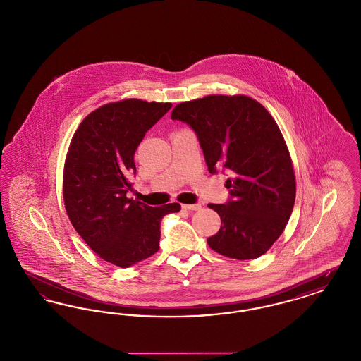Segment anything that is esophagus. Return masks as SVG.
Returning a JSON list of instances; mask_svg holds the SVG:
<instances>
[{"label":"esophagus","instance_id":"1","mask_svg":"<svg viewBox=\"0 0 361 361\" xmlns=\"http://www.w3.org/2000/svg\"><path fill=\"white\" fill-rule=\"evenodd\" d=\"M200 208H202L200 204H183V209L185 211H197Z\"/></svg>","mask_w":361,"mask_h":361}]
</instances>
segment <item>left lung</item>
<instances>
[{
  "mask_svg": "<svg viewBox=\"0 0 361 361\" xmlns=\"http://www.w3.org/2000/svg\"><path fill=\"white\" fill-rule=\"evenodd\" d=\"M173 121L197 135L209 173L230 172L226 204H208L221 216L208 246L235 259L262 256L281 235L295 203V173L275 119L247 96L212 94L178 104Z\"/></svg>",
  "mask_w": 361,
  "mask_h": 361,
  "instance_id": "left-lung-1",
  "label": "left lung"
}]
</instances>
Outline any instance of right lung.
I'll return each instance as SVG.
<instances>
[{
    "instance_id": "obj_1",
    "label": "right lung",
    "mask_w": 361,
    "mask_h": 361,
    "mask_svg": "<svg viewBox=\"0 0 361 361\" xmlns=\"http://www.w3.org/2000/svg\"><path fill=\"white\" fill-rule=\"evenodd\" d=\"M171 103L137 99L105 104L74 133L63 171L70 222L105 261L128 268L159 249L161 221L181 206L150 207L127 197L137 173L134 154Z\"/></svg>"
}]
</instances>
